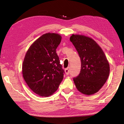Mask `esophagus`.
Returning a JSON list of instances; mask_svg holds the SVG:
<instances>
[{"instance_id": "esophagus-1", "label": "esophagus", "mask_w": 124, "mask_h": 124, "mask_svg": "<svg viewBox=\"0 0 124 124\" xmlns=\"http://www.w3.org/2000/svg\"><path fill=\"white\" fill-rule=\"evenodd\" d=\"M64 71H65V74H66L67 75H69V72H70V69H69V68H67V69H65V70H64Z\"/></svg>"}]
</instances>
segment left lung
I'll use <instances>...</instances> for the list:
<instances>
[{"label":"left lung","mask_w":124,"mask_h":124,"mask_svg":"<svg viewBox=\"0 0 124 124\" xmlns=\"http://www.w3.org/2000/svg\"><path fill=\"white\" fill-rule=\"evenodd\" d=\"M81 60V70L77 77L73 78L78 90L87 95L97 93L109 77L110 66L106 55L93 39L84 35L70 37Z\"/></svg>","instance_id":"8db88e82"}]
</instances>
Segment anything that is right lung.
<instances>
[{
    "label": "right lung",
    "mask_w": 124,
    "mask_h": 124,
    "mask_svg": "<svg viewBox=\"0 0 124 124\" xmlns=\"http://www.w3.org/2000/svg\"><path fill=\"white\" fill-rule=\"evenodd\" d=\"M61 39L57 33L44 34L33 42L25 54L23 77L29 87L39 96L51 95L63 78L64 71L56 53Z\"/></svg>",
    "instance_id": "obj_1"
}]
</instances>
